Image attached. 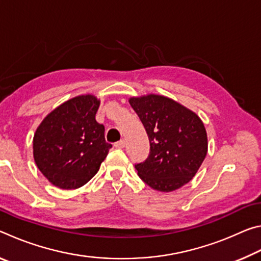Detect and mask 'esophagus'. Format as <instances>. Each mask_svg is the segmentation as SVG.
I'll return each mask as SVG.
<instances>
[{
    "mask_svg": "<svg viewBox=\"0 0 261 261\" xmlns=\"http://www.w3.org/2000/svg\"><path fill=\"white\" fill-rule=\"evenodd\" d=\"M114 146L116 147V148H123V147L125 146V140H124V139H122V140H120V141H117V143L115 144Z\"/></svg>",
    "mask_w": 261,
    "mask_h": 261,
    "instance_id": "1",
    "label": "esophagus"
}]
</instances>
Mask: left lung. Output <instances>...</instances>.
<instances>
[{
	"mask_svg": "<svg viewBox=\"0 0 261 261\" xmlns=\"http://www.w3.org/2000/svg\"><path fill=\"white\" fill-rule=\"evenodd\" d=\"M129 103L143 123L151 145L148 158L136 165L139 177L160 192L175 191L188 184L208 149L200 117L165 95L132 96Z\"/></svg>",
	"mask_w": 261,
	"mask_h": 261,
	"instance_id": "1",
	"label": "left lung"
}]
</instances>
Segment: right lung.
<instances>
[{"label": "right lung", "mask_w": 261, "mask_h": 261, "mask_svg": "<svg viewBox=\"0 0 261 261\" xmlns=\"http://www.w3.org/2000/svg\"><path fill=\"white\" fill-rule=\"evenodd\" d=\"M100 100L93 94L65 101L43 118L33 137V158L42 175L63 190L78 189L98 173L112 145L95 121Z\"/></svg>", "instance_id": "right-lung-1"}]
</instances>
